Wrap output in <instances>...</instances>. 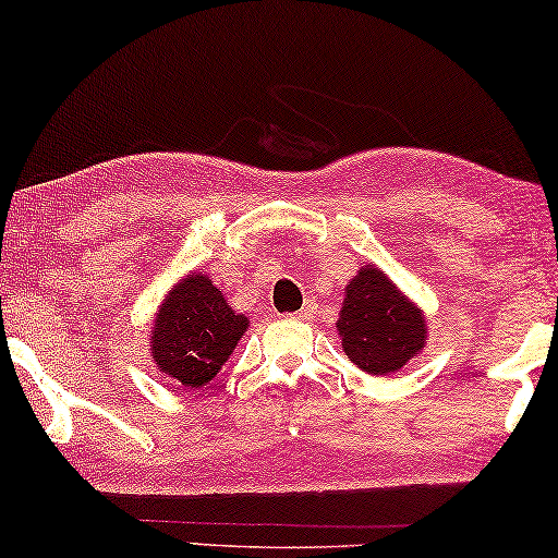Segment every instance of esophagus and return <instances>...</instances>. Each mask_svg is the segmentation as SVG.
Masks as SVG:
<instances>
[{
	"instance_id": "esophagus-1",
	"label": "esophagus",
	"mask_w": 558,
	"mask_h": 558,
	"mask_svg": "<svg viewBox=\"0 0 558 558\" xmlns=\"http://www.w3.org/2000/svg\"><path fill=\"white\" fill-rule=\"evenodd\" d=\"M316 308H318V306L314 304V301H306L304 308L296 311V314L291 316V318H296V320H308V318H314V316H316Z\"/></svg>"
}]
</instances>
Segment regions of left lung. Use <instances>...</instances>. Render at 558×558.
Returning a JSON list of instances; mask_svg holds the SVG:
<instances>
[{
    "label": "left lung",
    "instance_id": "8db88e82",
    "mask_svg": "<svg viewBox=\"0 0 558 558\" xmlns=\"http://www.w3.org/2000/svg\"><path fill=\"white\" fill-rule=\"evenodd\" d=\"M336 330L343 353L367 375H395L426 348L424 311L377 264L360 267L343 291Z\"/></svg>",
    "mask_w": 558,
    "mask_h": 558
}]
</instances>
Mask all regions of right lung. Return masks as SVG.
Here are the masks:
<instances>
[{
  "label": "right lung",
  "instance_id": "add662e5",
  "mask_svg": "<svg viewBox=\"0 0 558 558\" xmlns=\"http://www.w3.org/2000/svg\"><path fill=\"white\" fill-rule=\"evenodd\" d=\"M247 328L250 318L228 304L208 274L193 269L166 291L156 308L151 360L175 389H201L228 363Z\"/></svg>",
  "mask_w": 558,
  "mask_h": 558
}]
</instances>
